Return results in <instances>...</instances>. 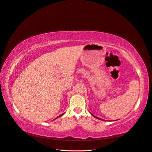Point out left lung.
Returning a JSON list of instances; mask_svg holds the SVG:
<instances>
[{
	"label": "left lung",
	"mask_w": 152,
	"mask_h": 152,
	"mask_svg": "<svg viewBox=\"0 0 152 152\" xmlns=\"http://www.w3.org/2000/svg\"><path fill=\"white\" fill-rule=\"evenodd\" d=\"M91 115H92V116H93L94 117H95V118H98V119H99V120H102V121H104V120H103V119H102L101 118H99V117H96V116H94V115H93V114L92 113H91Z\"/></svg>",
	"instance_id": "obj_1"
}]
</instances>
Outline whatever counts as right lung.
<instances>
[{"mask_svg":"<svg viewBox=\"0 0 152 152\" xmlns=\"http://www.w3.org/2000/svg\"><path fill=\"white\" fill-rule=\"evenodd\" d=\"M63 115H64V113H63V114H61V115H59V116H58V117H57L56 118H58V117H61V116H62ZM56 118H55V119H56Z\"/></svg>","mask_w":152,"mask_h":152,"instance_id":"right-lung-1","label":"right lung"}]
</instances>
